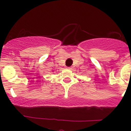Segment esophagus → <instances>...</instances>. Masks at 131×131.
Wrapping results in <instances>:
<instances>
[{
    "label": "esophagus",
    "mask_w": 131,
    "mask_h": 131,
    "mask_svg": "<svg viewBox=\"0 0 131 131\" xmlns=\"http://www.w3.org/2000/svg\"><path fill=\"white\" fill-rule=\"evenodd\" d=\"M67 69H69V70H71L72 69V68H71V67H67Z\"/></svg>",
    "instance_id": "esophagus-1"
}]
</instances>
